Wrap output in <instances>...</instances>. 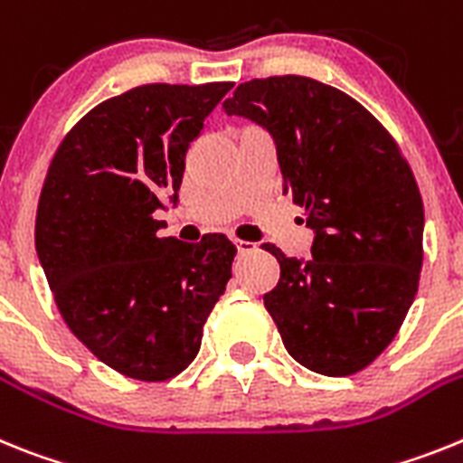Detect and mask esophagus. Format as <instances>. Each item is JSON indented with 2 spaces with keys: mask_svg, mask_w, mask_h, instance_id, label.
Instances as JSON below:
<instances>
[{
  "mask_svg": "<svg viewBox=\"0 0 463 463\" xmlns=\"http://www.w3.org/2000/svg\"><path fill=\"white\" fill-rule=\"evenodd\" d=\"M235 249H237V254H249V251H254L256 244L247 242V240H235Z\"/></svg>",
  "mask_w": 463,
  "mask_h": 463,
  "instance_id": "obj_1",
  "label": "esophagus"
}]
</instances>
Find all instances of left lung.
Masks as SVG:
<instances>
[{
    "instance_id": "1",
    "label": "left lung",
    "mask_w": 463,
    "mask_h": 463,
    "mask_svg": "<svg viewBox=\"0 0 463 463\" xmlns=\"http://www.w3.org/2000/svg\"><path fill=\"white\" fill-rule=\"evenodd\" d=\"M272 137L281 193L303 207L312 259L275 244L279 281L263 296L293 359L328 377L359 373L399 333L421 270L424 204L375 116L307 76L240 83L223 102Z\"/></svg>"
}]
</instances>
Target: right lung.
<instances>
[{"label": "right lung", "mask_w": 463, "mask_h": 463, "mask_svg": "<svg viewBox=\"0 0 463 463\" xmlns=\"http://www.w3.org/2000/svg\"><path fill=\"white\" fill-rule=\"evenodd\" d=\"M231 88H132L88 111L48 167L34 226L48 287L70 331L132 380L188 368L231 279L226 235L179 242L154 219L179 203L188 148Z\"/></svg>", "instance_id": "right-lung-1"}]
</instances>
